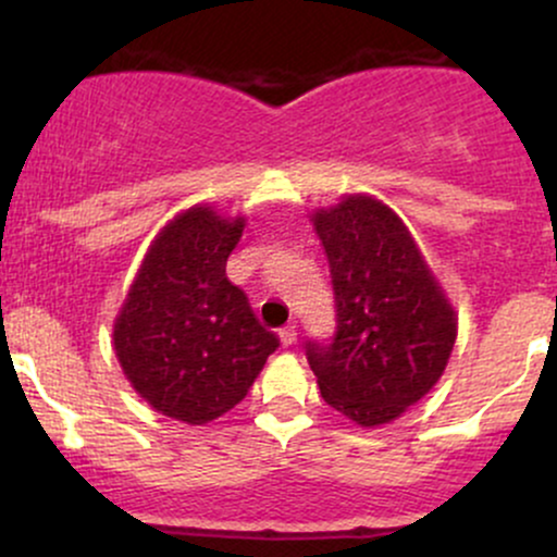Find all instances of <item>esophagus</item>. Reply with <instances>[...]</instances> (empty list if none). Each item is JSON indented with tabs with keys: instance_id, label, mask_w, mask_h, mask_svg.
Masks as SVG:
<instances>
[{
	"instance_id": "esophagus-1",
	"label": "esophagus",
	"mask_w": 557,
	"mask_h": 557,
	"mask_svg": "<svg viewBox=\"0 0 557 557\" xmlns=\"http://www.w3.org/2000/svg\"><path fill=\"white\" fill-rule=\"evenodd\" d=\"M280 341H283L285 348H287V345L296 343V341H298V332H296V327H293V324H287V327L280 330Z\"/></svg>"
}]
</instances>
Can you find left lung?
<instances>
[{
	"instance_id": "1",
	"label": "left lung",
	"mask_w": 557,
	"mask_h": 557,
	"mask_svg": "<svg viewBox=\"0 0 557 557\" xmlns=\"http://www.w3.org/2000/svg\"><path fill=\"white\" fill-rule=\"evenodd\" d=\"M335 290V332L306 341L327 406L361 426L424 398L456 343V314L417 240L385 203L348 196L314 216Z\"/></svg>"
}]
</instances>
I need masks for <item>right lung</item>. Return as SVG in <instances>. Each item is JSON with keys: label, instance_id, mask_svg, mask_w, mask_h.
<instances>
[{"label": "right lung", "instance_id": "add662e5", "mask_svg": "<svg viewBox=\"0 0 557 557\" xmlns=\"http://www.w3.org/2000/svg\"><path fill=\"white\" fill-rule=\"evenodd\" d=\"M243 220L196 207L151 243L114 324V354L131 385L164 417L207 424L246 398L280 348L227 280Z\"/></svg>", "mask_w": 557, "mask_h": 557}]
</instances>
